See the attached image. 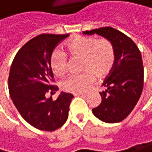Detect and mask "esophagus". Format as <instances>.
Wrapping results in <instances>:
<instances>
[{"label":"esophagus","instance_id":"1","mask_svg":"<svg viewBox=\"0 0 152 152\" xmlns=\"http://www.w3.org/2000/svg\"><path fill=\"white\" fill-rule=\"evenodd\" d=\"M75 96H86V93H77V94H74Z\"/></svg>","mask_w":152,"mask_h":152}]
</instances>
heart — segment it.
Here are the masks:
<instances>
[{
  "label": "heart",
  "instance_id": "1",
  "mask_svg": "<svg viewBox=\"0 0 152 152\" xmlns=\"http://www.w3.org/2000/svg\"><path fill=\"white\" fill-rule=\"evenodd\" d=\"M66 53L71 57H81L80 68L84 72L73 75L62 83V88L69 93H83L89 88L95 80L105 78L111 72L116 61L112 43L106 38L77 36L66 44ZM50 66L57 77H64L67 72L66 56L59 51L52 55Z\"/></svg>",
  "mask_w": 152,
  "mask_h": 152
}]
</instances>
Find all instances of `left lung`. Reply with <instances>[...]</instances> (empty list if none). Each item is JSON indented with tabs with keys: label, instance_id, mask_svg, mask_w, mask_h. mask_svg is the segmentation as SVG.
Returning <instances> with one entry per match:
<instances>
[{
	"label": "left lung",
	"instance_id": "1",
	"mask_svg": "<svg viewBox=\"0 0 152 152\" xmlns=\"http://www.w3.org/2000/svg\"><path fill=\"white\" fill-rule=\"evenodd\" d=\"M83 34L101 35L114 46L115 65L102 85L106 90L99 93L101 103L92 112L107 123H118L129 115L142 93L144 69L140 51L129 36L112 27H101Z\"/></svg>",
	"mask_w": 152,
	"mask_h": 152
}]
</instances>
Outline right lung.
Listing matches in <instances>:
<instances>
[{
	"instance_id": "1",
	"label": "right lung",
	"mask_w": 152,
	"mask_h": 152,
	"mask_svg": "<svg viewBox=\"0 0 152 152\" xmlns=\"http://www.w3.org/2000/svg\"><path fill=\"white\" fill-rule=\"evenodd\" d=\"M68 35L43 34L31 39L16 54L10 69L8 86L14 106L25 121L41 130L54 131L68 118L72 94L61 92L56 100L46 97L58 89L52 85V53Z\"/></svg>"
}]
</instances>
